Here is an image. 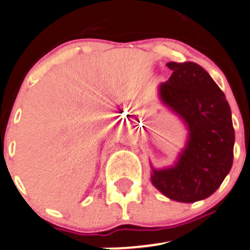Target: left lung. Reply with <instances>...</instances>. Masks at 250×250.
Listing matches in <instances>:
<instances>
[{
    "mask_svg": "<svg viewBox=\"0 0 250 250\" xmlns=\"http://www.w3.org/2000/svg\"><path fill=\"white\" fill-rule=\"evenodd\" d=\"M172 71L160 83L163 103L188 128L186 147L174 167L153 169V186L182 203L208 198L220 187L233 163L234 130L231 108L211 76L193 62L167 63Z\"/></svg>",
    "mask_w": 250,
    "mask_h": 250,
    "instance_id": "obj_1",
    "label": "left lung"
}]
</instances>
